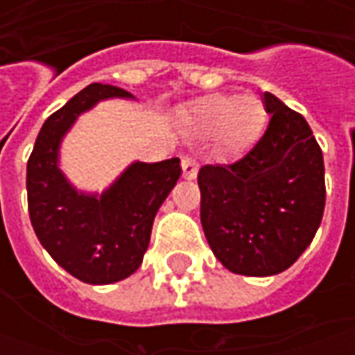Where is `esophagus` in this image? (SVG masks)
Listing matches in <instances>:
<instances>
[{
    "mask_svg": "<svg viewBox=\"0 0 355 355\" xmlns=\"http://www.w3.org/2000/svg\"><path fill=\"white\" fill-rule=\"evenodd\" d=\"M182 170H184V178L185 180H196V175H198V162L193 159V157H187L185 156L182 159Z\"/></svg>",
    "mask_w": 355,
    "mask_h": 355,
    "instance_id": "obj_1",
    "label": "esophagus"
}]
</instances>
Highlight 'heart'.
I'll use <instances>...</instances> for the list:
<instances>
[{
  "instance_id": "b5f03b06",
  "label": "heart",
  "mask_w": 355,
  "mask_h": 355,
  "mask_svg": "<svg viewBox=\"0 0 355 355\" xmlns=\"http://www.w3.org/2000/svg\"><path fill=\"white\" fill-rule=\"evenodd\" d=\"M265 103L252 94H209L189 108V130L199 138L215 136L221 152L245 154L259 142L266 126Z\"/></svg>"
}]
</instances>
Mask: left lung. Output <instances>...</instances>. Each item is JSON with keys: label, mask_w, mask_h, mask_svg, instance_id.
Returning a JSON list of instances; mask_svg holds the SVG:
<instances>
[{"label": "left lung", "mask_w": 355, "mask_h": 355, "mask_svg": "<svg viewBox=\"0 0 355 355\" xmlns=\"http://www.w3.org/2000/svg\"><path fill=\"white\" fill-rule=\"evenodd\" d=\"M270 122L231 166H203L201 225L219 263L235 275L270 277L306 251L326 203L324 157L304 116L263 94Z\"/></svg>", "instance_id": "8db88e82"}]
</instances>
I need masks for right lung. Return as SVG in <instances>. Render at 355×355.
<instances>
[{
	"label": "right lung",
	"instance_id": "obj_1",
	"mask_svg": "<svg viewBox=\"0 0 355 355\" xmlns=\"http://www.w3.org/2000/svg\"><path fill=\"white\" fill-rule=\"evenodd\" d=\"M134 98L92 83L45 120L27 162V201L35 235L69 275L87 284L128 279L142 265L157 209L182 175L180 157L132 162L103 193L80 191L61 170V144L80 114L101 101Z\"/></svg>",
	"mask_w": 355,
	"mask_h": 355
}]
</instances>
